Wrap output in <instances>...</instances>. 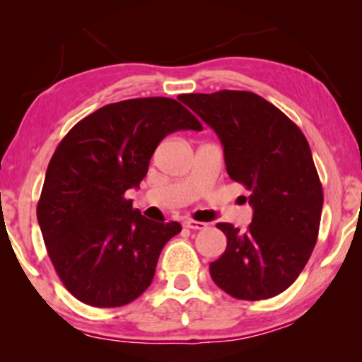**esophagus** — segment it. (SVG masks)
Returning a JSON list of instances; mask_svg holds the SVG:
<instances>
[{
  "label": "esophagus",
  "instance_id": "obj_1",
  "mask_svg": "<svg viewBox=\"0 0 362 362\" xmlns=\"http://www.w3.org/2000/svg\"><path fill=\"white\" fill-rule=\"evenodd\" d=\"M182 226H185L186 229H191V230H202V229H206V224H204V222H199V221H191V219H187V221L182 222Z\"/></svg>",
  "mask_w": 362,
  "mask_h": 362
}]
</instances>
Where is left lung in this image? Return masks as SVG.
Masks as SVG:
<instances>
[{"label": "left lung", "instance_id": "8db88e82", "mask_svg": "<svg viewBox=\"0 0 362 362\" xmlns=\"http://www.w3.org/2000/svg\"><path fill=\"white\" fill-rule=\"evenodd\" d=\"M180 100L217 133L227 175L250 191L254 209L244 232L217 224L227 247L211 262L212 280L234 298H272L298 279L318 239L323 187L308 141L254 92L186 93Z\"/></svg>", "mask_w": 362, "mask_h": 362}]
</instances>
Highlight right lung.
Here are the masks:
<instances>
[{
    "mask_svg": "<svg viewBox=\"0 0 362 362\" xmlns=\"http://www.w3.org/2000/svg\"><path fill=\"white\" fill-rule=\"evenodd\" d=\"M177 130L202 125L173 98H130L82 118L54 151L37 222L59 279L82 303L115 308L136 300L163 247L181 232L180 222L146 219L125 197L160 141Z\"/></svg>",
    "mask_w": 362,
    "mask_h": 362,
    "instance_id": "right-lung-1",
    "label": "right lung"
}]
</instances>
